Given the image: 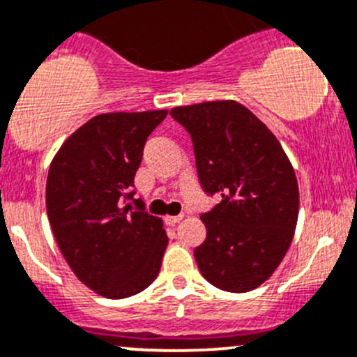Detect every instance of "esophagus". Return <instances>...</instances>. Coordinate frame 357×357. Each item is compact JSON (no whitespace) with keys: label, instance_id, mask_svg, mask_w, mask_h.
<instances>
[{"label":"esophagus","instance_id":"obj_1","mask_svg":"<svg viewBox=\"0 0 357 357\" xmlns=\"http://www.w3.org/2000/svg\"><path fill=\"white\" fill-rule=\"evenodd\" d=\"M183 218H185V214H179V216H167L165 218V223L171 225V227H174V225H178Z\"/></svg>","mask_w":357,"mask_h":357}]
</instances>
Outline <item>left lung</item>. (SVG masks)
Instances as JSON below:
<instances>
[{"label": "left lung", "instance_id": "obj_1", "mask_svg": "<svg viewBox=\"0 0 357 357\" xmlns=\"http://www.w3.org/2000/svg\"><path fill=\"white\" fill-rule=\"evenodd\" d=\"M190 132L202 190L221 202L200 216V274L230 293L258 288L275 272L298 220L295 169L272 130L237 101L171 109Z\"/></svg>", "mask_w": 357, "mask_h": 357}]
</instances>
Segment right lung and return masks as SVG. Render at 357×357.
<instances>
[{"mask_svg":"<svg viewBox=\"0 0 357 357\" xmlns=\"http://www.w3.org/2000/svg\"><path fill=\"white\" fill-rule=\"evenodd\" d=\"M165 116L167 109L94 116L48 169L47 214L59 249L76 278L106 298L136 295L160 272L167 234L132 186L144 143Z\"/></svg>","mask_w":357,"mask_h":357,"instance_id":"obj_1","label":"right lung"}]
</instances>
